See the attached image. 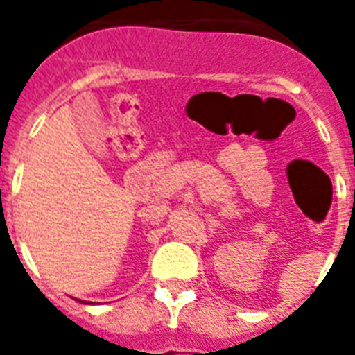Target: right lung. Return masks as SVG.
Returning a JSON list of instances; mask_svg holds the SVG:
<instances>
[{
    "label": "right lung",
    "instance_id": "obj_1",
    "mask_svg": "<svg viewBox=\"0 0 355 355\" xmlns=\"http://www.w3.org/2000/svg\"><path fill=\"white\" fill-rule=\"evenodd\" d=\"M79 302H80V300H79ZM83 304H88V302H85V300H83Z\"/></svg>",
    "mask_w": 355,
    "mask_h": 355
}]
</instances>
